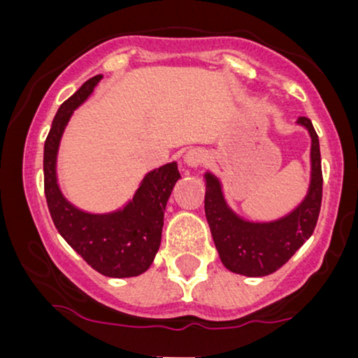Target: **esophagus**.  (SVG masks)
Wrapping results in <instances>:
<instances>
[{
  "mask_svg": "<svg viewBox=\"0 0 358 358\" xmlns=\"http://www.w3.org/2000/svg\"><path fill=\"white\" fill-rule=\"evenodd\" d=\"M203 159H205V155H203V151L202 150H190V151H187V155L183 156V162L187 163L188 166L190 168H196V166H200L203 163Z\"/></svg>",
  "mask_w": 358,
  "mask_h": 358,
  "instance_id": "34e87169",
  "label": "esophagus"
}]
</instances>
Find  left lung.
Listing matches in <instances>:
<instances>
[{
    "mask_svg": "<svg viewBox=\"0 0 358 358\" xmlns=\"http://www.w3.org/2000/svg\"><path fill=\"white\" fill-rule=\"evenodd\" d=\"M296 122L311 138V178L303 202L287 215L273 222L244 220L225 202L220 180L210 171L205 173V217L222 264L232 273L268 276L286 264L315 231L323 192L320 141L310 119L298 117Z\"/></svg>",
    "mask_w": 358,
    "mask_h": 358,
    "instance_id": "8db88e82",
    "label": "left lung"
}]
</instances>
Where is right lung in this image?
<instances>
[{
  "label": "right lung",
  "instance_id": "obj_1",
  "mask_svg": "<svg viewBox=\"0 0 358 358\" xmlns=\"http://www.w3.org/2000/svg\"><path fill=\"white\" fill-rule=\"evenodd\" d=\"M96 76L82 84L57 110L43 148L45 196L57 231L82 259L108 278L139 276L153 264L162 244L163 217L180 171L175 162L145 175L133 199L119 210L89 213L64 196L57 182V155L73 110L87 101L99 84Z\"/></svg>",
  "mask_w": 358,
  "mask_h": 358
}]
</instances>
